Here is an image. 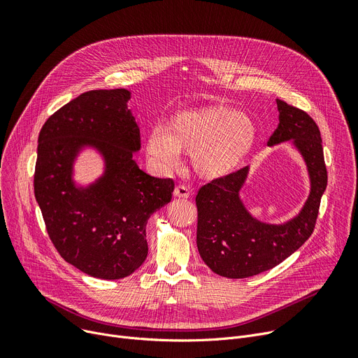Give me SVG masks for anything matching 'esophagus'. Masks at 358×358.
Segmentation results:
<instances>
[{"instance_id": "esophagus-1", "label": "esophagus", "mask_w": 358, "mask_h": 358, "mask_svg": "<svg viewBox=\"0 0 358 358\" xmlns=\"http://www.w3.org/2000/svg\"><path fill=\"white\" fill-rule=\"evenodd\" d=\"M174 196L180 199H189L190 197V189L187 185H177L174 189Z\"/></svg>"}]
</instances>
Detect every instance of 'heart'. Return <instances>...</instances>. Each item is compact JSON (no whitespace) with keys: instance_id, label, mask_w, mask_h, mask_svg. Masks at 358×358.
<instances>
[{"instance_id":"1","label":"heart","mask_w":358,"mask_h":358,"mask_svg":"<svg viewBox=\"0 0 358 358\" xmlns=\"http://www.w3.org/2000/svg\"><path fill=\"white\" fill-rule=\"evenodd\" d=\"M255 134V123L245 113L210 106L178 113L166 129H150L146 152L161 169L177 166L180 152L190 154L194 171L215 180L235 171L251 150Z\"/></svg>"}]
</instances>
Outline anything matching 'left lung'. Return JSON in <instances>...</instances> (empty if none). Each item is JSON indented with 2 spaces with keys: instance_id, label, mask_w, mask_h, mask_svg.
<instances>
[{
  "instance_id": "8db88e82",
  "label": "left lung",
  "mask_w": 358,
  "mask_h": 358,
  "mask_svg": "<svg viewBox=\"0 0 358 358\" xmlns=\"http://www.w3.org/2000/svg\"><path fill=\"white\" fill-rule=\"evenodd\" d=\"M278 126L267 145L292 141L303 157L310 193L293 219L273 224L255 219L243 206L239 192L250 168H241L203 185L196 196L197 248L213 273L245 278L271 270L297 251L315 229L328 174L321 131L306 111L277 99Z\"/></svg>"
}]
</instances>
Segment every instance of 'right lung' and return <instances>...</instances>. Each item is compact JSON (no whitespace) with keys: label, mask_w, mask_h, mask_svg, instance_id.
Instances as JSON below:
<instances>
[{"label":"right lung","mask_w":358,"mask_h":358,"mask_svg":"<svg viewBox=\"0 0 358 358\" xmlns=\"http://www.w3.org/2000/svg\"><path fill=\"white\" fill-rule=\"evenodd\" d=\"M129 100L124 88L87 91L45 122L37 145L34 196L49 238L66 262L103 280L143 264L148 219L174 192L171 178L150 177L134 159L141 134ZM84 147L99 150L105 173L78 187L73 161Z\"/></svg>","instance_id":"obj_1"}]
</instances>
